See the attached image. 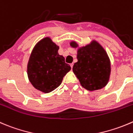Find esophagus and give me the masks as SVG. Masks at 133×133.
<instances>
[{
	"mask_svg": "<svg viewBox=\"0 0 133 133\" xmlns=\"http://www.w3.org/2000/svg\"><path fill=\"white\" fill-rule=\"evenodd\" d=\"M70 66L71 68V69L73 68V63H72V64H70Z\"/></svg>",
	"mask_w": 133,
	"mask_h": 133,
	"instance_id": "obj_1",
	"label": "esophagus"
}]
</instances>
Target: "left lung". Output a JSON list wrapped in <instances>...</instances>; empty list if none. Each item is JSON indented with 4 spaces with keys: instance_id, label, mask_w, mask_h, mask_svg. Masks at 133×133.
Instances as JSON below:
<instances>
[{
    "instance_id": "obj_1",
    "label": "left lung",
    "mask_w": 133,
    "mask_h": 133,
    "mask_svg": "<svg viewBox=\"0 0 133 133\" xmlns=\"http://www.w3.org/2000/svg\"><path fill=\"white\" fill-rule=\"evenodd\" d=\"M70 45L77 48L78 44L71 42ZM78 62L73 71L81 86L89 91L99 90L107 84L110 75V62L107 53L96 41L81 47L77 51Z\"/></svg>"
}]
</instances>
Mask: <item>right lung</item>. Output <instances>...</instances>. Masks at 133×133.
<instances>
[{"mask_svg": "<svg viewBox=\"0 0 133 133\" xmlns=\"http://www.w3.org/2000/svg\"><path fill=\"white\" fill-rule=\"evenodd\" d=\"M59 47L50 38L39 41L32 51L28 66V79L37 90L49 93L58 87L71 69L64 57L59 55Z\"/></svg>", "mask_w": 133, "mask_h": 133, "instance_id": "add662e5", "label": "right lung"}]
</instances>
